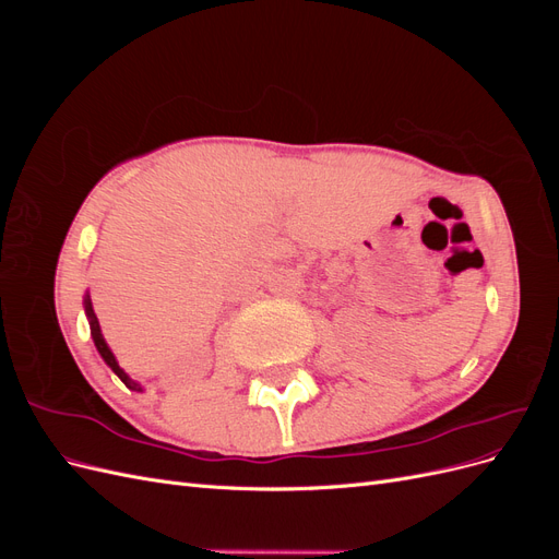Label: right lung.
Returning a JSON list of instances; mask_svg holds the SVG:
<instances>
[{
    "instance_id": "1",
    "label": "right lung",
    "mask_w": 559,
    "mask_h": 559,
    "mask_svg": "<svg viewBox=\"0 0 559 559\" xmlns=\"http://www.w3.org/2000/svg\"><path fill=\"white\" fill-rule=\"evenodd\" d=\"M83 308H86V317H88V321H91V335H93V343H95V347H97V352H99V357H103L105 364L114 370V373L126 382V386L134 389V392H142V384L128 378L126 370H123L121 366H118V361H116V357H114V352H111L109 345L105 343V335H103V331H99V321H97V317H95V312H93V302H91V296H88V294H86V298H83Z\"/></svg>"
}]
</instances>
